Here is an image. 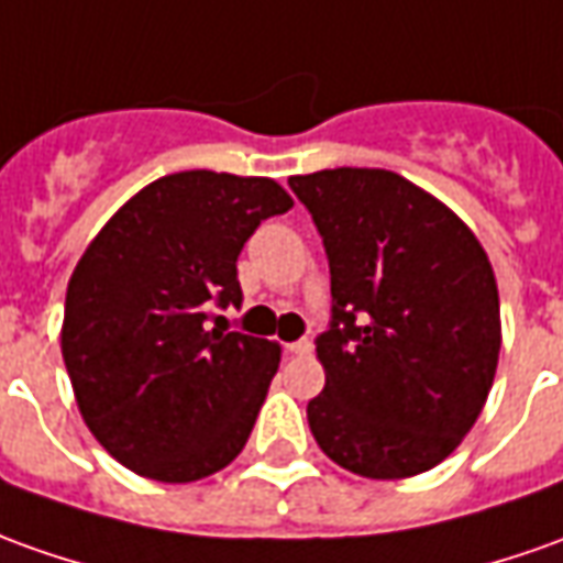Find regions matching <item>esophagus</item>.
I'll return each instance as SVG.
<instances>
[{"label": "esophagus", "instance_id": "obj_1", "mask_svg": "<svg viewBox=\"0 0 563 563\" xmlns=\"http://www.w3.org/2000/svg\"><path fill=\"white\" fill-rule=\"evenodd\" d=\"M290 352V355H309V352H312V340H294V343H288V346H285Z\"/></svg>", "mask_w": 563, "mask_h": 563}]
</instances>
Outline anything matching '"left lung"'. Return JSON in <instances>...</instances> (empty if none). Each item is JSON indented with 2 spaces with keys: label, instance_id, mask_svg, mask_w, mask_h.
Returning <instances> with one entry per match:
<instances>
[{
  "label": "left lung",
  "instance_id": "obj_1",
  "mask_svg": "<svg viewBox=\"0 0 563 563\" xmlns=\"http://www.w3.org/2000/svg\"><path fill=\"white\" fill-rule=\"evenodd\" d=\"M331 266L324 389L309 429L336 466L395 482L451 456L499 362V294L482 242L448 205L383 168L288 180Z\"/></svg>",
  "mask_w": 563,
  "mask_h": 563
}]
</instances>
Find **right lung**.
<instances>
[{"instance_id": "1", "label": "right lung", "mask_w": 563, "mask_h": 563, "mask_svg": "<svg viewBox=\"0 0 563 563\" xmlns=\"http://www.w3.org/2000/svg\"><path fill=\"white\" fill-rule=\"evenodd\" d=\"M294 199L269 177L180 170L128 199L73 269L60 349L81 420L143 478L199 482L242 453L282 346L208 328L235 260Z\"/></svg>"}]
</instances>
